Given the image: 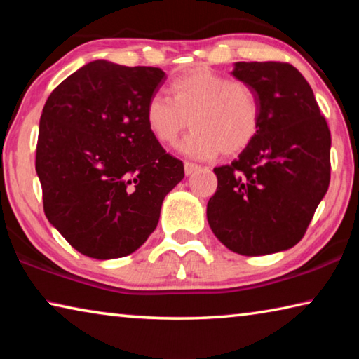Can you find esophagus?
<instances>
[{
    "label": "esophagus",
    "instance_id": "1",
    "mask_svg": "<svg viewBox=\"0 0 359 359\" xmlns=\"http://www.w3.org/2000/svg\"><path fill=\"white\" fill-rule=\"evenodd\" d=\"M184 169H185V174H187V175H191L194 171H198L199 166L196 165V163L185 161V163H184Z\"/></svg>",
    "mask_w": 359,
    "mask_h": 359
}]
</instances>
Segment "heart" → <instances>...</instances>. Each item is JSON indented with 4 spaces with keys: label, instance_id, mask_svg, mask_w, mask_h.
Here are the masks:
<instances>
[{
    "label": "heart",
    "instance_id": "obj_1",
    "mask_svg": "<svg viewBox=\"0 0 359 359\" xmlns=\"http://www.w3.org/2000/svg\"><path fill=\"white\" fill-rule=\"evenodd\" d=\"M168 92L171 98L150 96L144 120L158 142L174 144L190 118L193 131L177 145L185 156L209 160L220 151L238 155L258 136L261 106L247 83L198 66L175 77Z\"/></svg>",
    "mask_w": 359,
    "mask_h": 359
}]
</instances>
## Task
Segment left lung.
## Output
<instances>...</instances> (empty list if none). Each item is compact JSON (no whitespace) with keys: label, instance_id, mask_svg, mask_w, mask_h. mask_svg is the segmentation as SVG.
I'll list each match as a JSON object with an SVG mask.
<instances>
[{"label":"left lung","instance_id":"1","mask_svg":"<svg viewBox=\"0 0 359 359\" xmlns=\"http://www.w3.org/2000/svg\"><path fill=\"white\" fill-rule=\"evenodd\" d=\"M231 74L257 93L261 125L238 160L214 169L209 226L224 247L245 257L288 250L330 187L331 133L294 66L238 62Z\"/></svg>","mask_w":359,"mask_h":359}]
</instances>
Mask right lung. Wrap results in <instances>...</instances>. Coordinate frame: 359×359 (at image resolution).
<instances>
[{
    "label": "right lung",
    "mask_w": 359,
    "mask_h": 359,
    "mask_svg": "<svg viewBox=\"0 0 359 359\" xmlns=\"http://www.w3.org/2000/svg\"><path fill=\"white\" fill-rule=\"evenodd\" d=\"M165 71L83 65L42 109L36 174L47 220L85 257L131 255L154 233L184 163L150 135L144 107Z\"/></svg>",
    "instance_id": "right-lung-1"
}]
</instances>
